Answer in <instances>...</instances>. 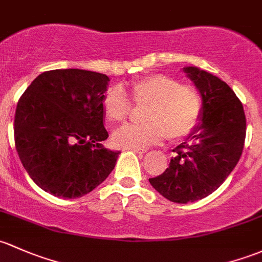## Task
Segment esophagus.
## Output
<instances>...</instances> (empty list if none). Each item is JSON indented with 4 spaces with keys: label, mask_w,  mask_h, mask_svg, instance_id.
I'll return each mask as SVG.
<instances>
[{
    "label": "esophagus",
    "mask_w": 262,
    "mask_h": 262,
    "mask_svg": "<svg viewBox=\"0 0 262 262\" xmlns=\"http://www.w3.org/2000/svg\"><path fill=\"white\" fill-rule=\"evenodd\" d=\"M132 150H134L136 153H140V154L147 152V149H145V148H132Z\"/></svg>",
    "instance_id": "34e87169"
}]
</instances>
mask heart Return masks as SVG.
<instances>
[{"label":"heart","instance_id":"b5f03b06","mask_svg":"<svg viewBox=\"0 0 262 262\" xmlns=\"http://www.w3.org/2000/svg\"><path fill=\"white\" fill-rule=\"evenodd\" d=\"M129 98L120 88H109L103 96V112L110 123H123L137 106H147L143 125H125L113 134L122 148H145L168 137L178 142L188 137L200 123L202 96L196 86L182 84L174 76L152 74L129 84Z\"/></svg>","mask_w":262,"mask_h":262}]
</instances>
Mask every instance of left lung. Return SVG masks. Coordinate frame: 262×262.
I'll list each match as a JSON object with an SVG mask.
<instances>
[{
	"mask_svg": "<svg viewBox=\"0 0 262 262\" xmlns=\"http://www.w3.org/2000/svg\"><path fill=\"white\" fill-rule=\"evenodd\" d=\"M203 100L202 122L186 142L173 149L174 158L150 184L167 200L187 203L207 197L230 176L246 138V117L233 90L207 71L184 69Z\"/></svg>",
	"mask_w": 262,
	"mask_h": 262,
	"instance_id": "1",
	"label": "left lung"
}]
</instances>
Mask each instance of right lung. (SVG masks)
I'll return each instance as SVG.
<instances>
[{
	"mask_svg": "<svg viewBox=\"0 0 262 262\" xmlns=\"http://www.w3.org/2000/svg\"><path fill=\"white\" fill-rule=\"evenodd\" d=\"M109 78L80 69L40 74L18 99L13 123L20 161L40 188L57 197L92 192L114 169L120 152L109 137L103 101Z\"/></svg>",
	"mask_w": 262,
	"mask_h": 262,
	"instance_id": "right-lung-1",
	"label": "right lung"
}]
</instances>
